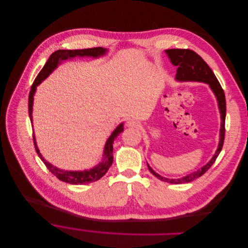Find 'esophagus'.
I'll use <instances>...</instances> for the list:
<instances>
[{
  "instance_id": "esophagus-1",
  "label": "esophagus",
  "mask_w": 248,
  "mask_h": 248,
  "mask_svg": "<svg viewBox=\"0 0 248 248\" xmlns=\"http://www.w3.org/2000/svg\"><path fill=\"white\" fill-rule=\"evenodd\" d=\"M126 126L128 128H139L140 127V123L134 119H130L126 122Z\"/></svg>"
}]
</instances>
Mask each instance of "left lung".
<instances>
[{"label": "left lung", "mask_w": 248, "mask_h": 248, "mask_svg": "<svg viewBox=\"0 0 248 248\" xmlns=\"http://www.w3.org/2000/svg\"><path fill=\"white\" fill-rule=\"evenodd\" d=\"M165 54L169 58L171 63L177 66V74L176 81L178 82H201L205 83L209 86L211 91L213 92L221 116V127H220V138L217 150L212 156V158L203 165L201 169L196 170L192 173H189L184 177L178 179H169L165 178L159 174H157L147 163V167L150 171L159 180L163 182H167L170 184H185L192 182L193 180L202 176L215 162L219 154L222 151L224 138H225V120H226V98L224 91L216 78L215 74L211 70V68L207 65V63L191 49L185 48H171L165 49Z\"/></svg>", "instance_id": "1"}]
</instances>
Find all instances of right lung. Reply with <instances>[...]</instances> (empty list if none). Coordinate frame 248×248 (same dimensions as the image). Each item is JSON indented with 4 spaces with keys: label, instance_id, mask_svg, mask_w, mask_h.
I'll return each instance as SVG.
<instances>
[{
    "label": "right lung",
    "instance_id": "obj_1",
    "mask_svg": "<svg viewBox=\"0 0 248 248\" xmlns=\"http://www.w3.org/2000/svg\"><path fill=\"white\" fill-rule=\"evenodd\" d=\"M108 53V49L105 47H93V48H84V49H59V51L55 52L48 58L47 62L42 68V70L37 75L29 93V101H28V110H29V117L31 120V124L33 125V117H32V111H33V102H34V94L36 93L37 87L49 75H51L60 64H62V62H65L67 60H72L75 58H93V59H98L106 56ZM124 130V123H120L114 131L111 133V135L108 137V139L106 141L104 154H103V159L102 161L95 165L94 167L83 171H66L60 169L49 162H47L43 155H41L39 148L37 146L36 138L35 135H33L34 144L36 152L41 158V160L44 162V164L46 166V168L51 171L57 178H59L61 181L72 184V185H82V184H89L94 181L100 180L109 169V167L112 165L113 162V141L117 138V136L122 133Z\"/></svg>",
    "mask_w": 248,
    "mask_h": 248
}]
</instances>
